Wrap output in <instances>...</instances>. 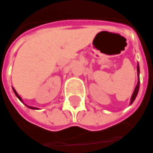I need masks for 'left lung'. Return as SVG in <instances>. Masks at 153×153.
I'll return each mask as SVG.
<instances>
[{
  "label": "left lung",
  "instance_id": "8db88e82",
  "mask_svg": "<svg viewBox=\"0 0 153 153\" xmlns=\"http://www.w3.org/2000/svg\"><path fill=\"white\" fill-rule=\"evenodd\" d=\"M140 67L139 63H137V77H138V81H137V85L134 88V91H133V94L131 96V98H130V102H129V105H131L132 103L134 102V101L135 100V97H137V94H138V91H139V88H140Z\"/></svg>",
  "mask_w": 153,
  "mask_h": 153
}]
</instances>
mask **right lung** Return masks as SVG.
<instances>
[{
	"label": "right lung",
	"mask_w": 153,
	"mask_h": 153,
	"mask_svg": "<svg viewBox=\"0 0 153 153\" xmlns=\"http://www.w3.org/2000/svg\"><path fill=\"white\" fill-rule=\"evenodd\" d=\"M13 92H14V94L16 95V97H17L19 98V100H20V101H21L22 102L24 103V102H23V99H22V97H21L19 96V94H18V92L16 91V90H15L14 88H13ZM24 105H25V106H26V107H27V108H30V109H34V110H37V109H39V108H35V107H32V106H29V105H27V104H25V103H24Z\"/></svg>",
	"instance_id": "1"
}]
</instances>
